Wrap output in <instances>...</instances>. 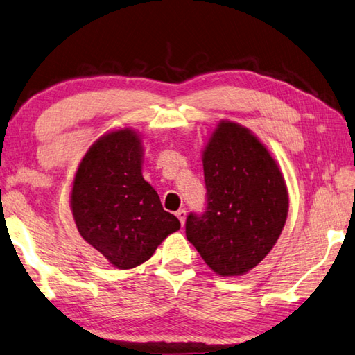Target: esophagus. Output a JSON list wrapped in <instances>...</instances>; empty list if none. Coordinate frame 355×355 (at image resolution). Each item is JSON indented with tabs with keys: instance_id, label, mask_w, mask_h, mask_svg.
<instances>
[{
	"instance_id": "esophagus-1",
	"label": "esophagus",
	"mask_w": 355,
	"mask_h": 355,
	"mask_svg": "<svg viewBox=\"0 0 355 355\" xmlns=\"http://www.w3.org/2000/svg\"><path fill=\"white\" fill-rule=\"evenodd\" d=\"M177 218L180 220V223H182V226H184V220H186V211L184 209H180L175 212Z\"/></svg>"
}]
</instances>
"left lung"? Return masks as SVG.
<instances>
[{
    "label": "left lung",
    "instance_id": "8db88e82",
    "mask_svg": "<svg viewBox=\"0 0 355 355\" xmlns=\"http://www.w3.org/2000/svg\"><path fill=\"white\" fill-rule=\"evenodd\" d=\"M207 206L191 214L186 237L215 274L243 275L270 252L286 223L283 173L251 130L221 120L203 150Z\"/></svg>",
    "mask_w": 355,
    "mask_h": 355
}]
</instances>
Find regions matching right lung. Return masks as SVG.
<instances>
[{
    "label": "right lung",
    "mask_w": 355,
    "mask_h": 355,
    "mask_svg": "<svg viewBox=\"0 0 355 355\" xmlns=\"http://www.w3.org/2000/svg\"><path fill=\"white\" fill-rule=\"evenodd\" d=\"M143 146L134 129L100 137L75 173L71 209L76 229L110 265L132 269L148 261L180 221L166 212L141 173Z\"/></svg>",
    "instance_id": "right-lung-1"
}]
</instances>
